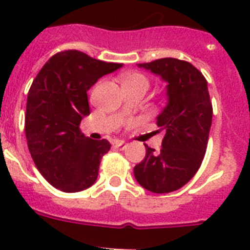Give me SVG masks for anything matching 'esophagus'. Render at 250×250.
<instances>
[{
  "label": "esophagus",
  "instance_id": "1",
  "mask_svg": "<svg viewBox=\"0 0 250 250\" xmlns=\"http://www.w3.org/2000/svg\"><path fill=\"white\" fill-rule=\"evenodd\" d=\"M114 146L118 149H121V150H123V149L127 148V144H125V141H122V140H117L115 143H114Z\"/></svg>",
  "mask_w": 250,
  "mask_h": 250
}]
</instances>
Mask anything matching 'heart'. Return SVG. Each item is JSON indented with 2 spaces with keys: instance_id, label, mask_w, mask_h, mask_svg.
<instances>
[{
  "instance_id": "1",
  "label": "heart",
  "mask_w": 250,
  "mask_h": 250,
  "mask_svg": "<svg viewBox=\"0 0 250 250\" xmlns=\"http://www.w3.org/2000/svg\"><path fill=\"white\" fill-rule=\"evenodd\" d=\"M122 83L123 86H144L145 89H148L149 86L148 78L141 72H129L123 76Z\"/></svg>"
}]
</instances>
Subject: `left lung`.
Here are the masks:
<instances>
[{"instance_id":"obj_1","label":"left lung","mask_w":250,"mask_h":250,"mask_svg":"<svg viewBox=\"0 0 250 250\" xmlns=\"http://www.w3.org/2000/svg\"><path fill=\"white\" fill-rule=\"evenodd\" d=\"M139 67L150 70L167 83V105L157 117L165 137L160 152L145 145L146 154L133 168L137 183L153 193H168L193 178L205 157L213 106L208 82L193 64L161 58Z\"/></svg>"}]
</instances>
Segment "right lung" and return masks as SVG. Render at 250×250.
Segmentation results:
<instances>
[{"instance_id":"obj_1","label":"right lung","mask_w":250,"mask_h":250,"mask_svg":"<svg viewBox=\"0 0 250 250\" xmlns=\"http://www.w3.org/2000/svg\"><path fill=\"white\" fill-rule=\"evenodd\" d=\"M122 66L64 50L54 54L33 80L27 97L25 137L37 170L57 189L74 193L96 182L101 158L111 145L80 131V122L90 113L86 92Z\"/></svg>"}]
</instances>
